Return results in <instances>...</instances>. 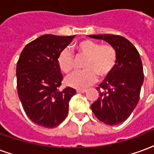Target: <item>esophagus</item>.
Segmentation results:
<instances>
[{"instance_id": "obj_1", "label": "esophagus", "mask_w": 154, "mask_h": 154, "mask_svg": "<svg viewBox=\"0 0 154 154\" xmlns=\"http://www.w3.org/2000/svg\"><path fill=\"white\" fill-rule=\"evenodd\" d=\"M86 91V90H85V89H78V90H77V93H85Z\"/></svg>"}]
</instances>
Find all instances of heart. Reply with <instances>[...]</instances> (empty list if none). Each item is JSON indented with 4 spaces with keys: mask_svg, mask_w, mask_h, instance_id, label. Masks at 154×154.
Instances as JSON below:
<instances>
[{
    "mask_svg": "<svg viewBox=\"0 0 154 154\" xmlns=\"http://www.w3.org/2000/svg\"><path fill=\"white\" fill-rule=\"evenodd\" d=\"M78 56L86 57L83 68L85 70L76 72L66 78V82L73 88L83 89L91 86L97 79L108 77L117 63V53L110 45H100L91 40H82L76 45ZM60 69L70 73L75 66V60L69 48L63 49L58 58Z\"/></svg>",
    "mask_w": 154,
    "mask_h": 154,
    "instance_id": "1",
    "label": "heart"
}]
</instances>
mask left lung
Masks as SVG:
<instances>
[{"label":"left lung","mask_w":154,"mask_h":154,"mask_svg":"<svg viewBox=\"0 0 154 154\" xmlns=\"http://www.w3.org/2000/svg\"><path fill=\"white\" fill-rule=\"evenodd\" d=\"M88 36L105 41L117 53L113 70L96 88L99 98L91 104V109L103 123L118 125L129 118L140 100L144 82L140 56L135 46L123 36L111 34Z\"/></svg>","instance_id":"8db88e82"}]
</instances>
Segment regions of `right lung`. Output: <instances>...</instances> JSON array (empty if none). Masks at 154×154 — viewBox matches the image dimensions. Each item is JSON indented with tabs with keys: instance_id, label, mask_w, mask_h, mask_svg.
Listing matches in <instances>:
<instances>
[{
	"instance_id": "1",
	"label": "right lung",
	"mask_w": 154,
	"mask_h": 154,
	"mask_svg": "<svg viewBox=\"0 0 154 154\" xmlns=\"http://www.w3.org/2000/svg\"><path fill=\"white\" fill-rule=\"evenodd\" d=\"M74 37L51 34L39 36L25 46L18 60L19 98L27 116L38 126L54 128L68 116V103L76 90H59L63 76L58 58Z\"/></svg>"
}]
</instances>
